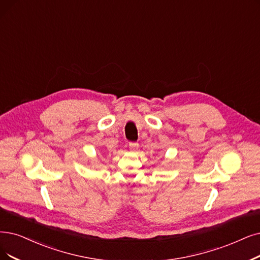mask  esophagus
I'll list each match as a JSON object with an SVG mask.
<instances>
[{
	"label": "esophagus",
	"mask_w": 260,
	"mask_h": 260,
	"mask_svg": "<svg viewBox=\"0 0 260 260\" xmlns=\"http://www.w3.org/2000/svg\"><path fill=\"white\" fill-rule=\"evenodd\" d=\"M129 148L131 151H136L139 148V144L136 142H130L129 143Z\"/></svg>",
	"instance_id": "1"
}]
</instances>
